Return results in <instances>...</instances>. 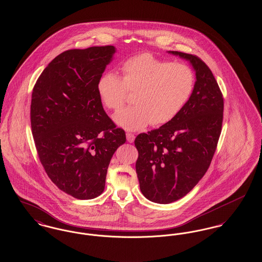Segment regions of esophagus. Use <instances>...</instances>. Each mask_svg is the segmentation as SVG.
Masks as SVG:
<instances>
[{
	"label": "esophagus",
	"mask_w": 262,
	"mask_h": 262,
	"mask_svg": "<svg viewBox=\"0 0 262 262\" xmlns=\"http://www.w3.org/2000/svg\"><path fill=\"white\" fill-rule=\"evenodd\" d=\"M126 138H127V141L129 143H133L134 140H135V135L132 134V133H126Z\"/></svg>",
	"instance_id": "obj_1"
}]
</instances>
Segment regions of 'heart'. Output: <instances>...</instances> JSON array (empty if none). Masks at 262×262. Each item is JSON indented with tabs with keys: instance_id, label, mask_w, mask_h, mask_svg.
I'll list each match as a JSON object with an SVG mask.
<instances>
[{
	"instance_id": "b5f03b06",
	"label": "heart",
	"mask_w": 262,
	"mask_h": 262,
	"mask_svg": "<svg viewBox=\"0 0 262 262\" xmlns=\"http://www.w3.org/2000/svg\"><path fill=\"white\" fill-rule=\"evenodd\" d=\"M120 70L122 78L113 72L101 75L97 90L100 101L111 111L124 104L128 92L134 93L135 105L118 111L113 117L116 124L127 130L170 122L192 95L194 73L183 63L142 53L126 59Z\"/></svg>"
}]
</instances>
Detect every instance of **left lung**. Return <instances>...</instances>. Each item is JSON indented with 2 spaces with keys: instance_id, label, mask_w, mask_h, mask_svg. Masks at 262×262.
I'll return each instance as SVG.
<instances>
[{
  "instance_id": "left-lung-1",
  "label": "left lung",
  "mask_w": 262,
  "mask_h": 262,
  "mask_svg": "<svg viewBox=\"0 0 262 262\" xmlns=\"http://www.w3.org/2000/svg\"><path fill=\"white\" fill-rule=\"evenodd\" d=\"M168 53L189 61L196 82L174 119L135 139L141 192L160 204L182 198L204 177L217 148L224 111L220 88L206 64L197 56Z\"/></svg>"
}]
</instances>
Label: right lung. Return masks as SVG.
I'll use <instances>...</instances> for the list:
<instances>
[{"instance_id":"right-lung-1","label":"right lung","mask_w":262,"mask_h":262,"mask_svg":"<svg viewBox=\"0 0 262 262\" xmlns=\"http://www.w3.org/2000/svg\"><path fill=\"white\" fill-rule=\"evenodd\" d=\"M114 46L67 50L42 72L31 96L32 136L42 165L71 196L94 199L104 190L113 154L126 142L97 94Z\"/></svg>"}]
</instances>
